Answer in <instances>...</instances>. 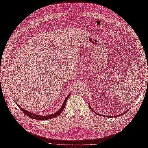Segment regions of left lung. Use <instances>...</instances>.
<instances>
[{"label": "left lung", "mask_w": 148, "mask_h": 148, "mask_svg": "<svg viewBox=\"0 0 148 148\" xmlns=\"http://www.w3.org/2000/svg\"><path fill=\"white\" fill-rule=\"evenodd\" d=\"M88 103H89V102H88ZM89 107H90V109L93 111V112H94V113H95L97 114H98V115H101V114H99V113H97V112H95L94 110H93L92 109V108H91V107H90V106L89 105ZM127 110H126L125 112H124L123 113H121V114H118V115H116V116H106V115H103L102 114V116H104V117H106V118H115V117H116V118H117V117H119V116H121V115H122L123 114H124V113H125L127 112Z\"/></svg>", "instance_id": "8db88e82"}]
</instances>
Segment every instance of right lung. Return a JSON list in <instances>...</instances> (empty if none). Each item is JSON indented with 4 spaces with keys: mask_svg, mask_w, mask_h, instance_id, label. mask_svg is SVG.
Returning <instances> with one entry per match:
<instances>
[{
    "mask_svg": "<svg viewBox=\"0 0 148 148\" xmlns=\"http://www.w3.org/2000/svg\"><path fill=\"white\" fill-rule=\"evenodd\" d=\"M70 95H71V94H69L65 99L64 100V102L63 103V104L62 105L61 107L60 108V109L59 110H58L56 112H55L54 113H53V114H49V115H47V116H40V115H38V114H35V113H30L29 112V111L26 110H25L24 108H23L21 106H20L17 103H15V104H16L18 107L20 108V110L24 113L25 114H26L27 116H28L29 117L31 118L32 119H36V120H40V121H44V120H48V119H52V118H54L56 117V116H59L62 112V111L64 110V108L65 107V105H66V101H67V99H68L69 97L70 96Z\"/></svg>",
    "mask_w": 148,
    "mask_h": 148,
    "instance_id": "right-lung-1",
    "label": "right lung"
}]
</instances>
